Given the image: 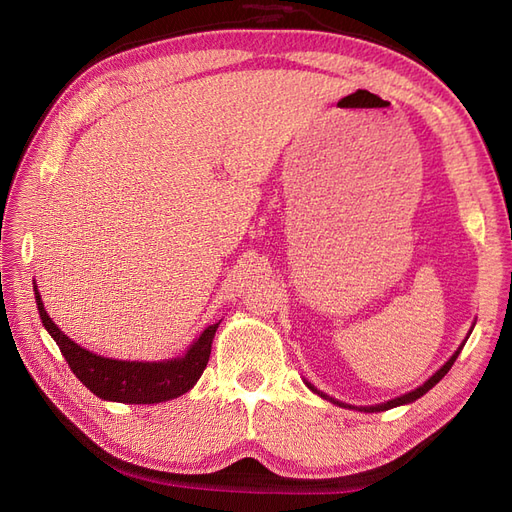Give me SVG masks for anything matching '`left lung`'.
<instances>
[{
    "label": "left lung",
    "instance_id": "obj_1",
    "mask_svg": "<svg viewBox=\"0 0 512 512\" xmlns=\"http://www.w3.org/2000/svg\"><path fill=\"white\" fill-rule=\"evenodd\" d=\"M472 333V331H470ZM461 348H463V344L457 348V352L451 356V359H448L436 374H433L425 384H421L418 386V389H414V391H410V393H406V395H401V397H395V399H391V401H386V404H378V406H363V408H356V410H361V412H384V410H391V408H397V406H404V404H412V401H416L418 397H423L429 389H433V386H436L446 374H448V369L453 367V363L457 361V356H459V352H461ZM309 389H312L314 393H318L320 397H324V399H329V401H333V404H337V406H344V408H354V406H348V404H342V401H337V399H333V397H329V395H324V393H320V391H316L312 384L309 382H305Z\"/></svg>",
    "mask_w": 512,
    "mask_h": 512
}]
</instances>
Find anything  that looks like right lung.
Here are the masks:
<instances>
[{"instance_id":"1","label":"right lung","mask_w":512,"mask_h":512,"mask_svg":"<svg viewBox=\"0 0 512 512\" xmlns=\"http://www.w3.org/2000/svg\"><path fill=\"white\" fill-rule=\"evenodd\" d=\"M34 294L44 329L57 342L74 376L100 399L119 401V404H160V401L188 393L198 378L203 376L209 363L215 331L220 327V322L209 324L190 346V350L179 356V359L156 363L117 361L74 344L46 314L38 286H34Z\"/></svg>"}]
</instances>
